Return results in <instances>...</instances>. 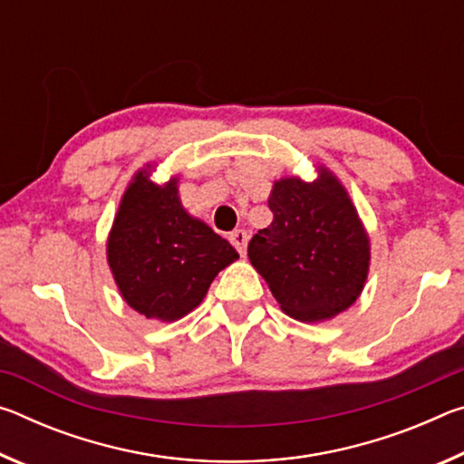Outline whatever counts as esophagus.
Segmentation results:
<instances>
[{
  "label": "esophagus",
  "instance_id": "esophagus-1",
  "mask_svg": "<svg viewBox=\"0 0 464 464\" xmlns=\"http://www.w3.org/2000/svg\"><path fill=\"white\" fill-rule=\"evenodd\" d=\"M247 239H249V235H247V231H243V229H237V231H233V233H229V241L233 243V247H235V249H237L241 256H246Z\"/></svg>",
  "mask_w": 464,
  "mask_h": 464
}]
</instances>
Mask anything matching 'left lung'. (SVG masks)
<instances>
[{
	"label": "left lung",
	"instance_id": "1",
	"mask_svg": "<svg viewBox=\"0 0 464 464\" xmlns=\"http://www.w3.org/2000/svg\"><path fill=\"white\" fill-rule=\"evenodd\" d=\"M272 223L247 246L254 268L282 311L298 321H325L362 293L371 246L348 192L327 169L315 182L278 179L268 198Z\"/></svg>",
	"mask_w": 464,
	"mask_h": 464
}]
</instances>
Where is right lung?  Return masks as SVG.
Masks as SVG:
<instances>
[{"instance_id": "add662e5", "label": "right lung", "mask_w": 464, "mask_h": 464, "mask_svg": "<svg viewBox=\"0 0 464 464\" xmlns=\"http://www.w3.org/2000/svg\"><path fill=\"white\" fill-rule=\"evenodd\" d=\"M176 184L157 186L139 171L108 237V264L121 295L147 319L188 315L217 274L239 257L229 241L186 213Z\"/></svg>"}]
</instances>
